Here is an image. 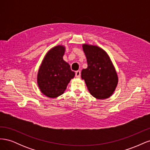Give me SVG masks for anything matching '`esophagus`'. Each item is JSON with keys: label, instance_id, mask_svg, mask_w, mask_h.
Instances as JSON below:
<instances>
[{"label": "esophagus", "instance_id": "esophagus-1", "mask_svg": "<svg viewBox=\"0 0 150 150\" xmlns=\"http://www.w3.org/2000/svg\"><path fill=\"white\" fill-rule=\"evenodd\" d=\"M80 76H81V71H77L76 72V77H77V78H79Z\"/></svg>", "mask_w": 150, "mask_h": 150}]
</instances>
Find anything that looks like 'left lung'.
I'll return each mask as SVG.
<instances>
[{"instance_id": "obj_1", "label": "left lung", "mask_w": 150, "mask_h": 150, "mask_svg": "<svg viewBox=\"0 0 150 150\" xmlns=\"http://www.w3.org/2000/svg\"><path fill=\"white\" fill-rule=\"evenodd\" d=\"M84 52L87 59L88 67L81 71L91 94L99 99L110 98L118 83L115 68L108 54L96 46L84 44Z\"/></svg>"}]
</instances>
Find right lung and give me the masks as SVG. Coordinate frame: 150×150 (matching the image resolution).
<instances>
[{"label": "right lung", "instance_id": "1", "mask_svg": "<svg viewBox=\"0 0 150 150\" xmlns=\"http://www.w3.org/2000/svg\"><path fill=\"white\" fill-rule=\"evenodd\" d=\"M65 47L59 45L50 49L45 56L38 74V84L46 96L57 98L64 93L75 73L63 60Z\"/></svg>", "mask_w": 150, "mask_h": 150}]
</instances>
